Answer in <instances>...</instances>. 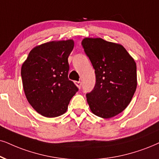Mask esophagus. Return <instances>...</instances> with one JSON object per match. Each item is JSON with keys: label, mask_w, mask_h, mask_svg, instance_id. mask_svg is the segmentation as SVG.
Returning a JSON list of instances; mask_svg holds the SVG:
<instances>
[{"label": "esophagus", "mask_w": 159, "mask_h": 159, "mask_svg": "<svg viewBox=\"0 0 159 159\" xmlns=\"http://www.w3.org/2000/svg\"><path fill=\"white\" fill-rule=\"evenodd\" d=\"M75 84L78 86V88H81V81H75Z\"/></svg>", "instance_id": "obj_1"}]
</instances>
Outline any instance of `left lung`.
Returning <instances> with one entry per match:
<instances>
[{
  "mask_svg": "<svg viewBox=\"0 0 159 159\" xmlns=\"http://www.w3.org/2000/svg\"><path fill=\"white\" fill-rule=\"evenodd\" d=\"M95 73L94 89L86 94L92 113L111 118L125 109L137 86L136 65L125 48L101 38L82 40Z\"/></svg>",
  "mask_w": 159,
  "mask_h": 159,
  "instance_id": "left-lung-1",
  "label": "left lung"
}]
</instances>
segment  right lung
Masks as SVG:
<instances>
[{"mask_svg": "<svg viewBox=\"0 0 159 159\" xmlns=\"http://www.w3.org/2000/svg\"><path fill=\"white\" fill-rule=\"evenodd\" d=\"M73 47L72 39L43 44L30 51L22 65L26 98L38 113L46 117L65 113L78 90L68 78V57Z\"/></svg>", "mask_w": 159, "mask_h": 159, "instance_id": "add662e5", "label": "right lung"}]
</instances>
